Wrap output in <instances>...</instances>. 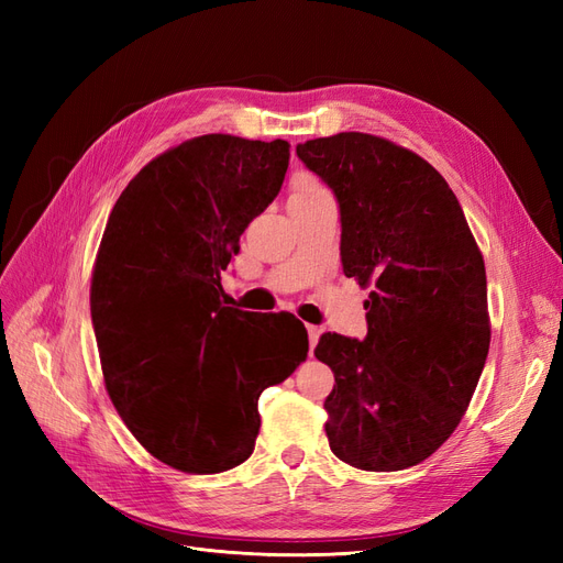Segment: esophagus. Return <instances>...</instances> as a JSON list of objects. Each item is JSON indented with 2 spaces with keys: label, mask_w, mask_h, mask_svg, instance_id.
I'll return each instance as SVG.
<instances>
[{
  "label": "esophagus",
  "mask_w": 563,
  "mask_h": 563,
  "mask_svg": "<svg viewBox=\"0 0 563 563\" xmlns=\"http://www.w3.org/2000/svg\"><path fill=\"white\" fill-rule=\"evenodd\" d=\"M319 333H321V329H319V327H314V323H308V338H310V354H312V350L317 347V340H319Z\"/></svg>",
  "instance_id": "obj_1"
}]
</instances>
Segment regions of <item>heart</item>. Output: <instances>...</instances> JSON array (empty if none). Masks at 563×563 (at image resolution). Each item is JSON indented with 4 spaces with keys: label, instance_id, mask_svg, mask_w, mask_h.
<instances>
[{
    "label": "heart",
    "instance_id": "b5f03b06",
    "mask_svg": "<svg viewBox=\"0 0 563 563\" xmlns=\"http://www.w3.org/2000/svg\"><path fill=\"white\" fill-rule=\"evenodd\" d=\"M314 197H329V192L323 190V187H321L317 180L302 178V180H298V185H296L291 201H294V199H314Z\"/></svg>",
    "mask_w": 563,
    "mask_h": 563
}]
</instances>
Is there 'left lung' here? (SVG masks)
Listing matches in <instances>:
<instances>
[{
  "label": "left lung",
  "mask_w": 563,
  "mask_h": 563,
  "mask_svg": "<svg viewBox=\"0 0 563 563\" xmlns=\"http://www.w3.org/2000/svg\"><path fill=\"white\" fill-rule=\"evenodd\" d=\"M296 155L333 192L345 277L373 286L364 340L323 333L335 385L327 437L343 463L395 472L457 428L486 364V267L432 164L378 135L338 133Z\"/></svg>",
  "instance_id": "1"
}]
</instances>
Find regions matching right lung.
Masks as SVG:
<instances>
[{"mask_svg":"<svg viewBox=\"0 0 563 563\" xmlns=\"http://www.w3.org/2000/svg\"><path fill=\"white\" fill-rule=\"evenodd\" d=\"M286 168V141L199 135L141 168L108 218L91 282L106 387L131 434L180 472L244 463L263 389L308 356L302 321L228 308L220 286Z\"/></svg>","mask_w":563,"mask_h":563,"instance_id":"obj_1","label":"right lung"}]
</instances>
